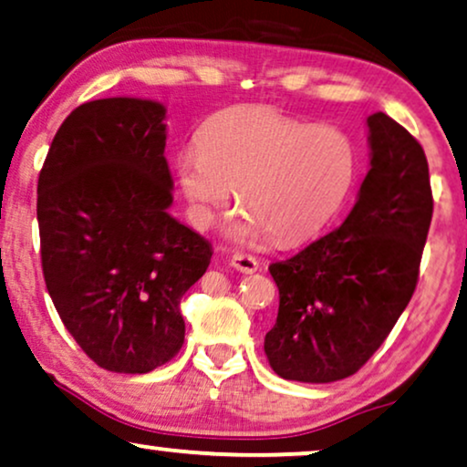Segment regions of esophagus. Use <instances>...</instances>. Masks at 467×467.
<instances>
[{
    "label": "esophagus",
    "mask_w": 467,
    "mask_h": 467,
    "mask_svg": "<svg viewBox=\"0 0 467 467\" xmlns=\"http://www.w3.org/2000/svg\"><path fill=\"white\" fill-rule=\"evenodd\" d=\"M230 265L234 266V269L241 271V273H256L260 263L256 258L252 256V254H244V252H237L233 258H230Z\"/></svg>",
    "instance_id": "esophagus-1"
}]
</instances>
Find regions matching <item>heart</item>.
<instances>
[{
	"mask_svg": "<svg viewBox=\"0 0 467 467\" xmlns=\"http://www.w3.org/2000/svg\"><path fill=\"white\" fill-rule=\"evenodd\" d=\"M358 155L348 132L296 119L265 104L220 110L202 123L196 147L175 160L177 179L198 228L213 223L237 190L244 207L228 234L296 244L325 228L357 179Z\"/></svg>",
	"mask_w": 467,
	"mask_h": 467,
	"instance_id": "heart-1",
	"label": "heart"
}]
</instances>
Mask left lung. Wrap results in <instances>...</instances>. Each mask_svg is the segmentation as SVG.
I'll list each match as a JSON object with an SVG mask.
<instances>
[{"label": "left lung", "mask_w": 467, "mask_h": 467, "mask_svg": "<svg viewBox=\"0 0 467 467\" xmlns=\"http://www.w3.org/2000/svg\"><path fill=\"white\" fill-rule=\"evenodd\" d=\"M369 172L333 233L269 266L279 288L269 365L284 380L357 374L393 331L419 282L433 213L419 140L384 113L368 117Z\"/></svg>", "instance_id": "obj_1"}]
</instances>
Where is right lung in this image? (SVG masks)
Segmentation results:
<instances>
[{
    "label": "right lung",
    "instance_id": "add662e5",
    "mask_svg": "<svg viewBox=\"0 0 467 467\" xmlns=\"http://www.w3.org/2000/svg\"><path fill=\"white\" fill-rule=\"evenodd\" d=\"M164 117L153 99L80 104L38 177L47 290L87 357L117 374H147L182 350V298L213 256L169 213Z\"/></svg>",
    "mask_w": 467,
    "mask_h": 467
}]
</instances>
